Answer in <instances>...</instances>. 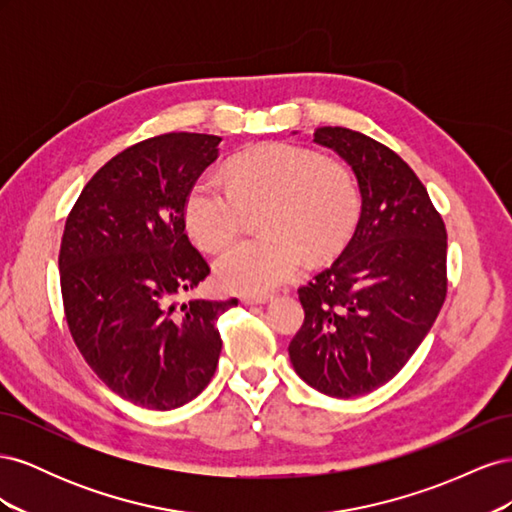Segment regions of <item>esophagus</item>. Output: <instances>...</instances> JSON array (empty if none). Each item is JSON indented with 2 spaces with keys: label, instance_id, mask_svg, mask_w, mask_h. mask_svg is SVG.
Masks as SVG:
<instances>
[{
  "label": "esophagus",
  "instance_id": "1",
  "mask_svg": "<svg viewBox=\"0 0 512 512\" xmlns=\"http://www.w3.org/2000/svg\"><path fill=\"white\" fill-rule=\"evenodd\" d=\"M271 299H273L271 294H243L241 303H245V305H265Z\"/></svg>",
  "mask_w": 512,
  "mask_h": 512
}]
</instances>
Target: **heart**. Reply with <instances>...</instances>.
I'll return each instance as SVG.
<instances>
[{
	"instance_id": "b5f03b06",
	"label": "heart",
	"mask_w": 512,
	"mask_h": 512,
	"mask_svg": "<svg viewBox=\"0 0 512 512\" xmlns=\"http://www.w3.org/2000/svg\"><path fill=\"white\" fill-rule=\"evenodd\" d=\"M262 237L241 239L215 260L224 288L262 294L294 280L305 254L333 256L361 213V194L348 168L318 151L292 143H267L239 153L228 179L198 177L185 198V226L205 250L237 235L247 207H260Z\"/></svg>"
}]
</instances>
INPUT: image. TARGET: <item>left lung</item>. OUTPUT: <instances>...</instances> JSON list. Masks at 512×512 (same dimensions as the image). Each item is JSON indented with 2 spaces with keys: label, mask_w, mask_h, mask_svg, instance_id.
<instances>
[{
  "label": "left lung",
  "mask_w": 512,
  "mask_h": 512,
  "mask_svg": "<svg viewBox=\"0 0 512 512\" xmlns=\"http://www.w3.org/2000/svg\"><path fill=\"white\" fill-rule=\"evenodd\" d=\"M356 177L361 218L333 265L299 288L305 320L288 346L294 371L339 399L389 382L408 363L446 299V228L425 185L395 151L324 126Z\"/></svg>",
  "instance_id": "left-lung-1"
}]
</instances>
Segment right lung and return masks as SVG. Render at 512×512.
Here are the masks:
<instances>
[{"label": "right lung", "instance_id": "obj_1", "mask_svg": "<svg viewBox=\"0 0 512 512\" xmlns=\"http://www.w3.org/2000/svg\"><path fill=\"white\" fill-rule=\"evenodd\" d=\"M222 138L170 132L108 160L64 228L59 280L76 348L119 397L173 410L218 367V320L237 299L179 303L209 275L185 235V198Z\"/></svg>", "mask_w": 512, "mask_h": 512}]
</instances>
